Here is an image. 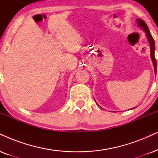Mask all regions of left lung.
Wrapping results in <instances>:
<instances>
[{
    "mask_svg": "<svg viewBox=\"0 0 158 158\" xmlns=\"http://www.w3.org/2000/svg\"><path fill=\"white\" fill-rule=\"evenodd\" d=\"M136 23H138V25L141 27V29H143V31L146 33V35H147V40H148L149 46H150V55H151V58L153 62L154 68H155V75H156L157 73V63H156V59H155V41H154L152 36L150 32H149V30L148 28V26H147V24L143 20L141 19H137Z\"/></svg>",
    "mask_w": 158,
    "mask_h": 158,
    "instance_id": "obj_1",
    "label": "left lung"
}]
</instances>
